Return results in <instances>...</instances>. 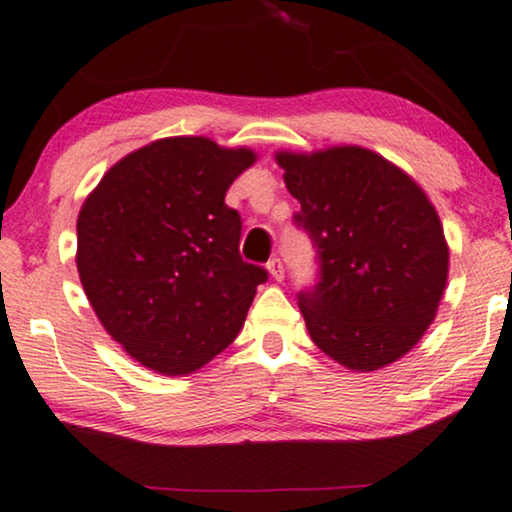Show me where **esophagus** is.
Returning <instances> with one entry per match:
<instances>
[{
  "mask_svg": "<svg viewBox=\"0 0 512 512\" xmlns=\"http://www.w3.org/2000/svg\"><path fill=\"white\" fill-rule=\"evenodd\" d=\"M266 269L276 280H283L285 278V269H283V262H280V257H273L269 259V264H266Z\"/></svg>",
  "mask_w": 512,
  "mask_h": 512,
  "instance_id": "obj_1",
  "label": "esophagus"
}]
</instances>
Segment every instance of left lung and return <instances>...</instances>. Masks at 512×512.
<instances>
[{
	"mask_svg": "<svg viewBox=\"0 0 512 512\" xmlns=\"http://www.w3.org/2000/svg\"><path fill=\"white\" fill-rule=\"evenodd\" d=\"M318 248L320 280L299 292L313 343L352 371L397 362L434 322L448 283L436 208L406 171L362 146L276 153Z\"/></svg>",
	"mask_w": 512,
	"mask_h": 512,
	"instance_id": "8db88e82",
	"label": "left lung"
}]
</instances>
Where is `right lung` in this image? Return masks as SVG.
Segmentation results:
<instances>
[{"instance_id":"1","label":"right lung","mask_w":512,"mask_h":512,"mask_svg":"<svg viewBox=\"0 0 512 512\" xmlns=\"http://www.w3.org/2000/svg\"><path fill=\"white\" fill-rule=\"evenodd\" d=\"M250 148L206 136L148 143L106 171L78 213L85 297L129 357L185 376L239 334L269 278L239 253L241 215L225 204Z\"/></svg>"}]
</instances>
